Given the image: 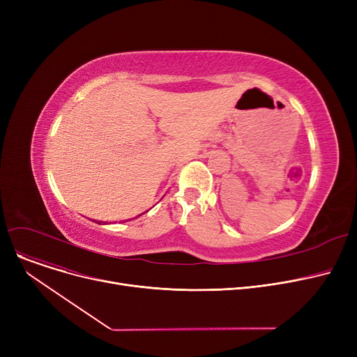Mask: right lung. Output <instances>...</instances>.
<instances>
[{"label":"right lung","instance_id":"obj_1","mask_svg":"<svg viewBox=\"0 0 357 357\" xmlns=\"http://www.w3.org/2000/svg\"><path fill=\"white\" fill-rule=\"evenodd\" d=\"M142 215V214H140ZM98 224H107V222H104V221H98Z\"/></svg>","mask_w":357,"mask_h":357}]
</instances>
